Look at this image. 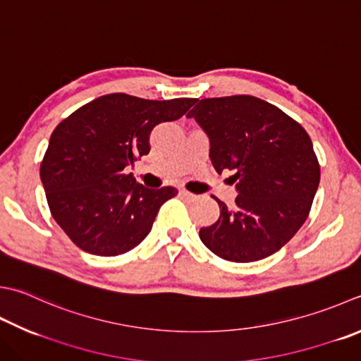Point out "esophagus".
Segmentation results:
<instances>
[{"instance_id":"1","label":"esophagus","mask_w":361,"mask_h":361,"mask_svg":"<svg viewBox=\"0 0 361 361\" xmlns=\"http://www.w3.org/2000/svg\"><path fill=\"white\" fill-rule=\"evenodd\" d=\"M180 195L183 197V199H186V200H195L197 199V195L188 192V190H185V189L180 190Z\"/></svg>"}]
</instances>
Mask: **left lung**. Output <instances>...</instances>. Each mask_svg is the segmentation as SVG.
Wrapping results in <instances>:
<instances>
[{
  "label": "left lung",
  "mask_w": 361,
  "mask_h": 361,
  "mask_svg": "<svg viewBox=\"0 0 361 361\" xmlns=\"http://www.w3.org/2000/svg\"><path fill=\"white\" fill-rule=\"evenodd\" d=\"M194 117L209 139L217 173L230 171L238 197L214 199L221 216L200 228L214 255L252 263L279 252L307 221L321 169L307 131L277 106L250 95L197 100Z\"/></svg>",
  "instance_id": "1"
}]
</instances>
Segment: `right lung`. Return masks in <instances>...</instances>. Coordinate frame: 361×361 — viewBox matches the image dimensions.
Wrapping results in <instances>:
<instances>
[{
    "label": "right lung",
    "mask_w": 361,
    "mask_h": 361,
    "mask_svg": "<svg viewBox=\"0 0 361 361\" xmlns=\"http://www.w3.org/2000/svg\"><path fill=\"white\" fill-rule=\"evenodd\" d=\"M195 102L109 94L56 126L40 180L51 216L75 245L92 255L116 257L144 241L161 204L178 190L145 188L125 167L150 152L154 126L178 120Z\"/></svg>",
    "instance_id": "right-lung-1"
}]
</instances>
